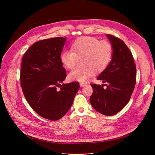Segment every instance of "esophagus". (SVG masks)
<instances>
[{
  "label": "esophagus",
  "mask_w": 155,
  "mask_h": 155,
  "mask_svg": "<svg viewBox=\"0 0 155 155\" xmlns=\"http://www.w3.org/2000/svg\"><path fill=\"white\" fill-rule=\"evenodd\" d=\"M86 85H87V84H86V83H80V87H83V86H85Z\"/></svg>",
  "instance_id": "1"
}]
</instances>
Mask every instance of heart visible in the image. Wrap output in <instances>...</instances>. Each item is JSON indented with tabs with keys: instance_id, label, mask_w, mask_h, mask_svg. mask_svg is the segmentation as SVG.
<instances>
[{
	"instance_id": "obj_1",
	"label": "heart",
	"mask_w": 155,
	"mask_h": 155,
	"mask_svg": "<svg viewBox=\"0 0 155 155\" xmlns=\"http://www.w3.org/2000/svg\"><path fill=\"white\" fill-rule=\"evenodd\" d=\"M113 55V48L110 43L100 41L93 37H83L77 40L71 45V50L64 51L60 57L65 68L73 69L78 58H83L82 68L72 70L68 75L72 81L84 82L96 71H104L110 62Z\"/></svg>"
}]
</instances>
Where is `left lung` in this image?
I'll list each match as a JSON object with an SVG mask.
<instances>
[{
	"mask_svg": "<svg viewBox=\"0 0 155 155\" xmlns=\"http://www.w3.org/2000/svg\"><path fill=\"white\" fill-rule=\"evenodd\" d=\"M113 48L112 61L97 77L105 84H91L90 97L93 107L101 114L112 116L118 113L128 103L136 83V68L132 54L124 42L107 34Z\"/></svg>",
	"mask_w": 155,
	"mask_h": 155,
	"instance_id": "8db88e82",
	"label": "left lung"
}]
</instances>
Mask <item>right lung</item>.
<instances>
[{
  "instance_id": "add662e5",
  "label": "right lung",
  "mask_w": 155,
  "mask_h": 155,
  "mask_svg": "<svg viewBox=\"0 0 155 155\" xmlns=\"http://www.w3.org/2000/svg\"><path fill=\"white\" fill-rule=\"evenodd\" d=\"M65 40L59 37L37 41L22 59L20 80L25 97L37 114L51 121L69 111L80 88L77 81L61 84L66 77L60 59Z\"/></svg>"
}]
</instances>
